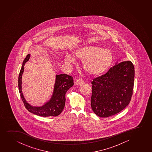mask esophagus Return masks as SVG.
Returning a JSON list of instances; mask_svg holds the SVG:
<instances>
[{"label": "esophagus", "instance_id": "obj_1", "mask_svg": "<svg viewBox=\"0 0 152 152\" xmlns=\"http://www.w3.org/2000/svg\"><path fill=\"white\" fill-rule=\"evenodd\" d=\"M85 83L84 81L81 79H78L76 80V81H75V84L77 85H80L81 84H83V83Z\"/></svg>", "mask_w": 152, "mask_h": 152}]
</instances>
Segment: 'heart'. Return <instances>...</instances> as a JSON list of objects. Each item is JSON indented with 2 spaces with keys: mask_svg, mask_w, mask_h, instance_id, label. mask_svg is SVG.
I'll return each mask as SVG.
<instances>
[{
  "mask_svg": "<svg viewBox=\"0 0 152 152\" xmlns=\"http://www.w3.org/2000/svg\"><path fill=\"white\" fill-rule=\"evenodd\" d=\"M74 55L77 59L83 62V69L85 72L94 76H99L106 72L113 60L110 50L95 44L81 46L75 49ZM75 57L69 53L65 54V63L67 65L74 64L76 62Z\"/></svg>",
  "mask_w": 152,
  "mask_h": 152,
  "instance_id": "heart-1",
  "label": "heart"
}]
</instances>
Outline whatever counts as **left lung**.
Segmentation results:
<instances>
[{
  "label": "left lung",
  "mask_w": 152,
  "mask_h": 152,
  "mask_svg": "<svg viewBox=\"0 0 152 152\" xmlns=\"http://www.w3.org/2000/svg\"><path fill=\"white\" fill-rule=\"evenodd\" d=\"M134 66L130 61L118 62L104 75L93 80L91 108L97 116L120 113L130 103L134 85Z\"/></svg>",
  "instance_id": "obj_1"
}]
</instances>
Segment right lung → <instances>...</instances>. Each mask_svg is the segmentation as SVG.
Instances as JSON below:
<instances>
[{
  "label": "right lung",
  "mask_w": 152,
  "mask_h": 152,
  "mask_svg": "<svg viewBox=\"0 0 152 152\" xmlns=\"http://www.w3.org/2000/svg\"><path fill=\"white\" fill-rule=\"evenodd\" d=\"M30 55L25 58L18 76V89L25 107L30 113L39 116H56L59 115L65 106V94L74 85L73 77L67 74L56 75V80L53 93L49 101L42 106H32L28 103L22 92V75L24 73V66L29 60Z\"/></svg>",
  "instance_id": "right-lung-1"
}]
</instances>
